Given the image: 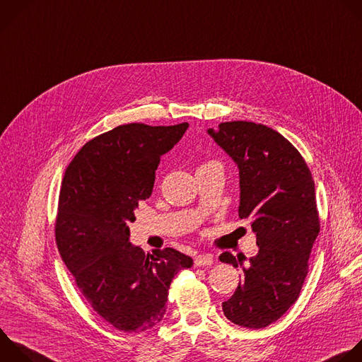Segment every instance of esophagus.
<instances>
[{"label":"esophagus","instance_id":"obj_1","mask_svg":"<svg viewBox=\"0 0 362 362\" xmlns=\"http://www.w3.org/2000/svg\"><path fill=\"white\" fill-rule=\"evenodd\" d=\"M213 264V257L209 255H200L194 257V266L196 267H204V266H210Z\"/></svg>","mask_w":362,"mask_h":362}]
</instances>
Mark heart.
Returning <instances> with one entry per match:
<instances>
[{"instance_id":"heart-1","label":"heart","mask_w":362,"mask_h":362,"mask_svg":"<svg viewBox=\"0 0 362 362\" xmlns=\"http://www.w3.org/2000/svg\"><path fill=\"white\" fill-rule=\"evenodd\" d=\"M206 165H217L216 162H210V163H206Z\"/></svg>"}]
</instances>
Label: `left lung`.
I'll list each match as a JSON object with an SVG mask.
<instances>
[{"label":"left lung","mask_w":362,"mask_h":362,"mask_svg":"<svg viewBox=\"0 0 362 362\" xmlns=\"http://www.w3.org/2000/svg\"><path fill=\"white\" fill-rule=\"evenodd\" d=\"M209 134L238 166V217L252 221L259 246L247 266L245 256H220L243 270L223 313L235 325L264 328L297 301L308 273L320 233L314 179L300 152L266 125L233 120Z\"/></svg>","instance_id":"obj_1"}]
</instances>
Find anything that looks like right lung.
I'll list each match as a JSON object with an SVG mask.
<instances>
[{
    "label": "right lung",
    "instance_id": "add662e5",
    "mask_svg": "<svg viewBox=\"0 0 362 362\" xmlns=\"http://www.w3.org/2000/svg\"><path fill=\"white\" fill-rule=\"evenodd\" d=\"M187 127H116L86 142L65 170L55 220L59 255L92 310L119 331L155 327L173 277L193 264L170 247L145 255L129 243L128 226L152 194L160 156Z\"/></svg>",
    "mask_w": 362,
    "mask_h": 362
}]
</instances>
